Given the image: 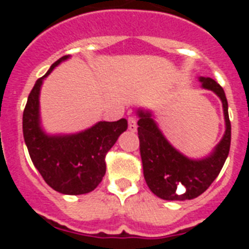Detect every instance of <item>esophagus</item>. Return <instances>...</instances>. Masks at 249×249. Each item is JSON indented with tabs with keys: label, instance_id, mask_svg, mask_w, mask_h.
<instances>
[{
	"label": "esophagus",
	"instance_id": "1",
	"mask_svg": "<svg viewBox=\"0 0 249 249\" xmlns=\"http://www.w3.org/2000/svg\"><path fill=\"white\" fill-rule=\"evenodd\" d=\"M128 129L132 132L137 131V120L135 117H128Z\"/></svg>",
	"mask_w": 249,
	"mask_h": 249
}]
</instances>
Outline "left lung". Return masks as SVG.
Instances as JSON below:
<instances>
[{
  "instance_id": "8db88e82",
  "label": "left lung",
  "mask_w": 249,
  "mask_h": 249,
  "mask_svg": "<svg viewBox=\"0 0 249 249\" xmlns=\"http://www.w3.org/2000/svg\"><path fill=\"white\" fill-rule=\"evenodd\" d=\"M202 87L214 92L223 105L226 132L208 157L191 160L164 138L149 111H138V138L147 186L167 201H186L201 196L212 184L227 160L231 147V121L223 89L210 77H199Z\"/></svg>"
}]
</instances>
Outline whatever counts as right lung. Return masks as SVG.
I'll use <instances>...</instances> for the list:
<instances>
[{
	"instance_id": "obj_1",
	"label": "right lung",
	"mask_w": 249,
	"mask_h": 249,
	"mask_svg": "<svg viewBox=\"0 0 249 249\" xmlns=\"http://www.w3.org/2000/svg\"><path fill=\"white\" fill-rule=\"evenodd\" d=\"M67 58L61 57L36 81L23 111L22 128L31 160L46 183L63 195H85L102 181L106 155L127 129V120L103 121L76 135H46L39 126V89L45 77Z\"/></svg>"
}]
</instances>
